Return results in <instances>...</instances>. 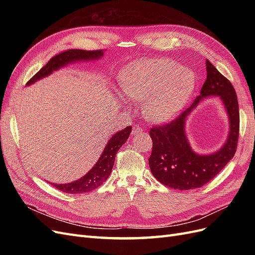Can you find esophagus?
<instances>
[{"label": "esophagus", "mask_w": 255, "mask_h": 255, "mask_svg": "<svg viewBox=\"0 0 255 255\" xmlns=\"http://www.w3.org/2000/svg\"><path fill=\"white\" fill-rule=\"evenodd\" d=\"M143 132V128H140L139 126H134L133 127V129H132V135H134V136H136V135H138V134H141Z\"/></svg>", "instance_id": "obj_1"}]
</instances>
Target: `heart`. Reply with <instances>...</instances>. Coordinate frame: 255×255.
Here are the masks:
<instances>
[{"instance_id": "1", "label": "heart", "mask_w": 255, "mask_h": 255, "mask_svg": "<svg viewBox=\"0 0 255 255\" xmlns=\"http://www.w3.org/2000/svg\"><path fill=\"white\" fill-rule=\"evenodd\" d=\"M120 87L132 101H144L145 117L154 122L172 118L196 86L194 72L174 60L154 58L129 64L120 74Z\"/></svg>"}]
</instances>
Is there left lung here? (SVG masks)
I'll return each instance as SVG.
<instances>
[{"label": "left lung", "instance_id": "obj_1", "mask_svg": "<svg viewBox=\"0 0 255 255\" xmlns=\"http://www.w3.org/2000/svg\"><path fill=\"white\" fill-rule=\"evenodd\" d=\"M206 80L189 109L175 119L150 129L153 141L149 166L155 179L166 186L188 190L202 187L212 181L229 161L237 149L239 136V109L233 85L206 59ZM219 95L230 120V132L225 145L217 152L199 156L192 151L184 134V121L201 99Z\"/></svg>", "mask_w": 255, "mask_h": 255}]
</instances>
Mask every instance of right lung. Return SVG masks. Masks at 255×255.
Masks as SVG:
<instances>
[{
	"label": "right lung",
	"instance_id": "add662e5",
	"mask_svg": "<svg viewBox=\"0 0 255 255\" xmlns=\"http://www.w3.org/2000/svg\"><path fill=\"white\" fill-rule=\"evenodd\" d=\"M103 56V50L96 51H86V50H76L71 49L61 52L57 55L53 56L48 64L43 66L32 79L27 82V85L35 83L44 76L50 75L53 71H56L57 69L64 67L68 64L75 63L81 60H92L99 59ZM132 127H127L125 129L116 133L110 141L107 142L105 149L100 156L97 164L92 167L89 172L85 174L81 179L68 184H52L54 187L58 190L67 192V194H82V192H88L98 188L100 185H102L107 177L110 176L112 169L115 164L116 154L121 148L122 144L127 141L130 134Z\"/></svg>",
	"mask_w": 255,
	"mask_h": 255
}]
</instances>
